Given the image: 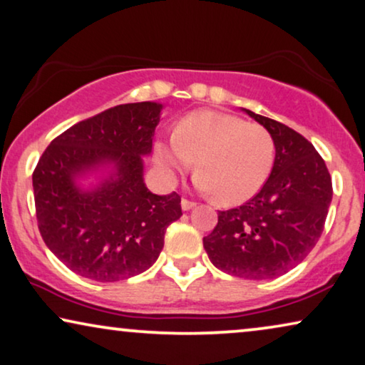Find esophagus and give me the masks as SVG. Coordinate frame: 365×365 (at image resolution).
<instances>
[{
    "instance_id": "34e87169",
    "label": "esophagus",
    "mask_w": 365,
    "mask_h": 365,
    "mask_svg": "<svg viewBox=\"0 0 365 365\" xmlns=\"http://www.w3.org/2000/svg\"><path fill=\"white\" fill-rule=\"evenodd\" d=\"M193 207H197V203L190 202V200H187V198H182V210H183V212H188V210H192Z\"/></svg>"
}]
</instances>
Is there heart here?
<instances>
[{
    "label": "heart",
    "instance_id": "heart-1",
    "mask_svg": "<svg viewBox=\"0 0 365 365\" xmlns=\"http://www.w3.org/2000/svg\"><path fill=\"white\" fill-rule=\"evenodd\" d=\"M158 165L170 175L187 172L195 162L197 187L217 193L223 205L255 197L274 163V140L258 124L215 110L192 112L178 122L170 140L153 147Z\"/></svg>",
    "mask_w": 365,
    "mask_h": 365
}]
</instances>
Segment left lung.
<instances>
[{
    "label": "left lung",
    "mask_w": 365,
    "mask_h": 365,
    "mask_svg": "<svg viewBox=\"0 0 365 365\" xmlns=\"http://www.w3.org/2000/svg\"><path fill=\"white\" fill-rule=\"evenodd\" d=\"M243 110L273 137V170L250 202L218 212L217 227L203 238V248L223 273L273 279L299 264L321 238L332 182L322 157L301 133Z\"/></svg>",
    "instance_id": "left-lung-1"
}]
</instances>
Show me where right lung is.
Returning a JSON list of instances; mask_svg holds the SVG:
<instances>
[{"mask_svg":"<svg viewBox=\"0 0 365 365\" xmlns=\"http://www.w3.org/2000/svg\"><path fill=\"white\" fill-rule=\"evenodd\" d=\"M163 106H115L56 137L33 173L36 218L44 243L76 274L114 283L155 263L167 227L182 217L175 192L143 182V157ZM96 175L91 187L80 183Z\"/></svg>","mask_w":365,"mask_h":365,"instance_id":"add662e5","label":"right lung"}]
</instances>
